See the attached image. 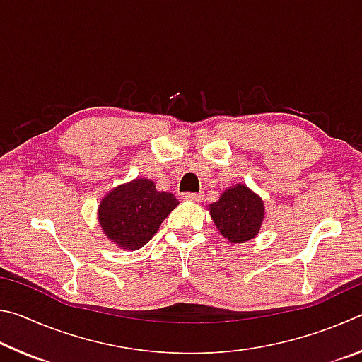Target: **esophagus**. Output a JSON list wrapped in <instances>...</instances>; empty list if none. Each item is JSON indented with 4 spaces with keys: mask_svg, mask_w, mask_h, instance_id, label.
<instances>
[{
    "mask_svg": "<svg viewBox=\"0 0 362 362\" xmlns=\"http://www.w3.org/2000/svg\"><path fill=\"white\" fill-rule=\"evenodd\" d=\"M182 198L188 199V201H193V203H199V201L203 199V194H201V193H183Z\"/></svg>",
    "mask_w": 362,
    "mask_h": 362,
    "instance_id": "34e87169",
    "label": "esophagus"
}]
</instances>
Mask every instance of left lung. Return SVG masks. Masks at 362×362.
Listing matches in <instances>:
<instances>
[{
	"mask_svg": "<svg viewBox=\"0 0 362 362\" xmlns=\"http://www.w3.org/2000/svg\"><path fill=\"white\" fill-rule=\"evenodd\" d=\"M211 217L220 235L230 243H246L259 235L265 206L259 194L243 183L225 189L220 199L209 206Z\"/></svg>",
	"mask_w": 362,
	"mask_h": 362,
	"instance_id": "8db88e82",
	"label": "left lung"
}]
</instances>
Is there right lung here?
Segmentation results:
<instances>
[{"instance_id":"add662e5","label":"right lung","mask_w":362,"mask_h":362,"mask_svg":"<svg viewBox=\"0 0 362 362\" xmlns=\"http://www.w3.org/2000/svg\"><path fill=\"white\" fill-rule=\"evenodd\" d=\"M179 201L158 192L150 179H136L103 196L97 218L103 233L119 249L137 250L148 243Z\"/></svg>"}]
</instances>
